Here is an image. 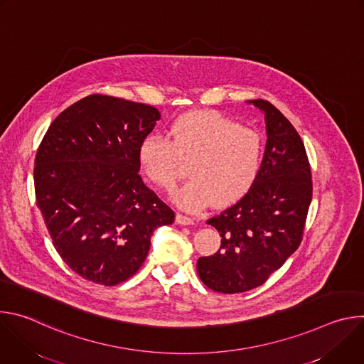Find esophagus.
Wrapping results in <instances>:
<instances>
[{
    "label": "esophagus",
    "mask_w": 364,
    "mask_h": 364,
    "mask_svg": "<svg viewBox=\"0 0 364 364\" xmlns=\"http://www.w3.org/2000/svg\"><path fill=\"white\" fill-rule=\"evenodd\" d=\"M176 222L178 223V225H193L194 223V220L191 219V218H188V216H184V215H181V213H177V216H176Z\"/></svg>",
    "instance_id": "34e87169"
}]
</instances>
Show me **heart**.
<instances>
[{"label": "heart", "instance_id": "heart-1", "mask_svg": "<svg viewBox=\"0 0 364 364\" xmlns=\"http://www.w3.org/2000/svg\"><path fill=\"white\" fill-rule=\"evenodd\" d=\"M168 135L170 139L146 136L139 145V164L154 184L173 191L183 177V163H190L191 180L174 197L188 212L239 201L261 173V134L219 112L186 114L174 121Z\"/></svg>", "mask_w": 364, "mask_h": 364}]
</instances>
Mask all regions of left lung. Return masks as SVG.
I'll list each match as a JSON object with an SVG mask.
<instances>
[{
	"label": "left lung",
	"mask_w": 364,
	"mask_h": 364,
	"mask_svg": "<svg viewBox=\"0 0 364 364\" xmlns=\"http://www.w3.org/2000/svg\"><path fill=\"white\" fill-rule=\"evenodd\" d=\"M265 114L267 146L253 187L236 204L207 220L220 233V249L201 256L205 287L237 294L267 282L298 249L313 198L311 167L292 124L268 100H249Z\"/></svg>",
	"instance_id": "8db88e82"
}]
</instances>
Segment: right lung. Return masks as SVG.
<instances>
[{"label":"right lung","instance_id":"right-lung-1","mask_svg":"<svg viewBox=\"0 0 364 364\" xmlns=\"http://www.w3.org/2000/svg\"><path fill=\"white\" fill-rule=\"evenodd\" d=\"M157 108L89 95L48 127L34 161V190L53 246L82 278L105 287L138 272L154 230L174 212L138 174L139 145Z\"/></svg>","mask_w":364,"mask_h":364}]
</instances>
